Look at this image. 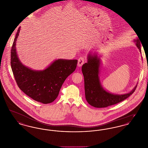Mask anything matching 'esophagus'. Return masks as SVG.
I'll list each match as a JSON object with an SVG mask.
<instances>
[{
	"mask_svg": "<svg viewBox=\"0 0 148 148\" xmlns=\"http://www.w3.org/2000/svg\"><path fill=\"white\" fill-rule=\"evenodd\" d=\"M85 61V59L84 57H83V56L80 57L78 59V62H77L78 66H82L83 65V64L84 63Z\"/></svg>",
	"mask_w": 148,
	"mask_h": 148,
	"instance_id": "1",
	"label": "esophagus"
}]
</instances>
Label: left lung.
<instances>
[{
  "label": "left lung",
  "instance_id": "8db88e82",
  "mask_svg": "<svg viewBox=\"0 0 148 148\" xmlns=\"http://www.w3.org/2000/svg\"><path fill=\"white\" fill-rule=\"evenodd\" d=\"M135 41L141 51L140 40L138 39ZM99 65L100 60L97 56L89 54L88 63L83 64L82 68L84 78L85 98L90 106L99 108L113 106L127 98L135 92L136 86L132 92L124 95H115L106 92L99 82Z\"/></svg>",
  "mask_w": 148,
  "mask_h": 148
}]
</instances>
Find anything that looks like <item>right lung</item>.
I'll list each match as a JSON object with an SVG mask.
<instances>
[{"label":"right lung","mask_w":148,"mask_h":148,"mask_svg":"<svg viewBox=\"0 0 148 148\" xmlns=\"http://www.w3.org/2000/svg\"><path fill=\"white\" fill-rule=\"evenodd\" d=\"M20 32L18 29L11 49L10 63L15 80L21 91L36 101L49 104L58 96L64 82L75 70L77 60L58 59L42 71L31 70L20 62L15 44Z\"/></svg>","instance_id":"1"}]
</instances>
